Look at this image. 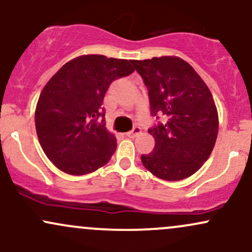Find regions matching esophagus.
I'll list each match as a JSON object with an SVG mask.
<instances>
[{
    "mask_svg": "<svg viewBox=\"0 0 252 252\" xmlns=\"http://www.w3.org/2000/svg\"><path fill=\"white\" fill-rule=\"evenodd\" d=\"M138 134H141V128L140 126H134L132 130L126 132V136H128V137H136Z\"/></svg>",
    "mask_w": 252,
    "mask_h": 252,
    "instance_id": "1",
    "label": "esophagus"
}]
</instances>
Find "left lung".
I'll return each instance as SVG.
<instances>
[{"label": "left lung", "instance_id": "1", "mask_svg": "<svg viewBox=\"0 0 252 252\" xmlns=\"http://www.w3.org/2000/svg\"><path fill=\"white\" fill-rule=\"evenodd\" d=\"M147 86L150 114L166 122L148 131L153 153L141 156L152 174L167 181L186 179L210 158L218 135L212 94L194 68L178 57L131 60Z\"/></svg>", "mask_w": 252, "mask_h": 252}]
</instances>
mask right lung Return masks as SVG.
I'll return each mask as SVG.
<instances>
[{
	"mask_svg": "<svg viewBox=\"0 0 252 252\" xmlns=\"http://www.w3.org/2000/svg\"><path fill=\"white\" fill-rule=\"evenodd\" d=\"M130 63L98 54L77 57L42 89L35 109L36 134L57 168L84 175L109 162L117 143L105 128L103 99L110 84L134 72Z\"/></svg>",
	"mask_w": 252,
	"mask_h": 252,
	"instance_id": "1",
	"label": "right lung"
}]
</instances>
